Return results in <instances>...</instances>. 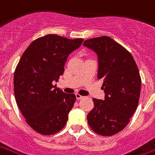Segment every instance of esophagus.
Wrapping results in <instances>:
<instances>
[{"label": "esophagus", "instance_id": "esophagus-1", "mask_svg": "<svg viewBox=\"0 0 155 155\" xmlns=\"http://www.w3.org/2000/svg\"><path fill=\"white\" fill-rule=\"evenodd\" d=\"M75 97H76V99L77 100H79V99H81V98H84V96H82V95L79 94H75Z\"/></svg>", "mask_w": 155, "mask_h": 155}]
</instances>
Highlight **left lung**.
Returning a JSON list of instances; mask_svg holds the SVG:
<instances>
[{"mask_svg":"<svg viewBox=\"0 0 155 155\" xmlns=\"http://www.w3.org/2000/svg\"><path fill=\"white\" fill-rule=\"evenodd\" d=\"M83 45L98 56V78L103 79L104 100L94 98L87 115L89 127L98 135L110 136L123 130L138 106L141 79L134 58L107 36L87 39Z\"/></svg>","mask_w":155,"mask_h":155,"instance_id":"left-lung-1","label":"left lung"}]
</instances>
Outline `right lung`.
I'll list each match as a JSON object with an SVG mask.
<instances>
[{
    "mask_svg": "<svg viewBox=\"0 0 155 155\" xmlns=\"http://www.w3.org/2000/svg\"><path fill=\"white\" fill-rule=\"evenodd\" d=\"M83 40L45 35L28 46L17 65L14 74L17 105L26 122L42 135L55 134L66 124L76 98L53 83L63 74L69 55Z\"/></svg>",
    "mask_w": 155,
    "mask_h": 155,
    "instance_id": "add662e5",
    "label": "right lung"
}]
</instances>
